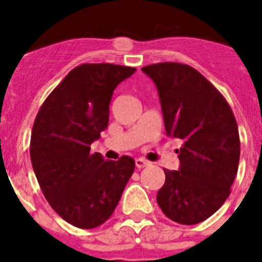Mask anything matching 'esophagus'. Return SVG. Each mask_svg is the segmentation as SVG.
<instances>
[{
  "label": "esophagus",
  "mask_w": 262,
  "mask_h": 262,
  "mask_svg": "<svg viewBox=\"0 0 262 262\" xmlns=\"http://www.w3.org/2000/svg\"><path fill=\"white\" fill-rule=\"evenodd\" d=\"M147 166H149V162H148V160L143 159V158L136 159V167L137 168H144V167H147Z\"/></svg>",
  "instance_id": "obj_1"
}]
</instances>
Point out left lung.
I'll return each mask as SVG.
<instances>
[{
    "mask_svg": "<svg viewBox=\"0 0 262 262\" xmlns=\"http://www.w3.org/2000/svg\"><path fill=\"white\" fill-rule=\"evenodd\" d=\"M159 92L164 127L182 140L178 171L164 170L156 200L168 219L197 224L227 200L239 164L238 125L231 107L194 68L178 62L144 67Z\"/></svg>",
    "mask_w": 262,
    "mask_h": 262,
    "instance_id": "left-lung-1",
    "label": "left lung"
}]
</instances>
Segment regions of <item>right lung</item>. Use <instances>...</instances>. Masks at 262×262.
Segmentation results:
<instances>
[{"mask_svg": "<svg viewBox=\"0 0 262 262\" xmlns=\"http://www.w3.org/2000/svg\"><path fill=\"white\" fill-rule=\"evenodd\" d=\"M136 68L83 63L55 87L40 107L31 135L36 179L51 208L68 223L95 228L118 205L135 160H104L91 144L106 130L113 92Z\"/></svg>", "mask_w": 262, "mask_h": 262, "instance_id": "1", "label": "right lung"}]
</instances>
